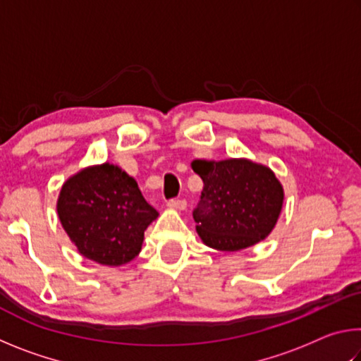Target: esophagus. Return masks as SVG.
<instances>
[{
    "mask_svg": "<svg viewBox=\"0 0 361 361\" xmlns=\"http://www.w3.org/2000/svg\"><path fill=\"white\" fill-rule=\"evenodd\" d=\"M167 205L170 207V209H175V210H185L188 204L185 199H170Z\"/></svg>",
    "mask_w": 361,
    "mask_h": 361,
    "instance_id": "1",
    "label": "esophagus"
}]
</instances>
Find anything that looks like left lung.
Instances as JSON below:
<instances>
[{
    "label": "left lung",
    "mask_w": 361,
    "mask_h": 361,
    "mask_svg": "<svg viewBox=\"0 0 361 361\" xmlns=\"http://www.w3.org/2000/svg\"><path fill=\"white\" fill-rule=\"evenodd\" d=\"M204 181L192 212L200 239L221 252H237L266 239L283 204V188L271 169L247 159L194 161Z\"/></svg>",
    "instance_id": "8db88e82"
}]
</instances>
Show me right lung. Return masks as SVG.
Wrapping results in <instances>:
<instances>
[{
  "mask_svg": "<svg viewBox=\"0 0 361 361\" xmlns=\"http://www.w3.org/2000/svg\"><path fill=\"white\" fill-rule=\"evenodd\" d=\"M57 213L79 253L105 266L135 258L146 228L159 216L137 181L111 164L84 169L66 180Z\"/></svg>",
  "mask_w": 361,
  "mask_h": 361,
  "instance_id": "obj_1",
  "label": "right lung"
}]
</instances>
